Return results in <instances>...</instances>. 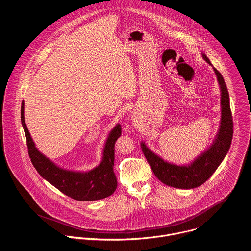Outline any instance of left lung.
I'll list each match as a JSON object with an SVG mask.
<instances>
[{"mask_svg": "<svg viewBox=\"0 0 251 251\" xmlns=\"http://www.w3.org/2000/svg\"><path fill=\"white\" fill-rule=\"evenodd\" d=\"M202 58L212 66L204 53ZM213 68L221 88V106L222 118L220 129L212 144L198 156L189 165H175L162 159L151 151L145 142H141V148L144 153L155 176L167 186L176 189L190 190L195 189L206 182L210 176L219 168L226 155L227 154L233 134V122L229 105V94L223 75L217 68Z\"/></svg>", "mask_w": 251, "mask_h": 251, "instance_id": "1", "label": "left lung"}]
</instances>
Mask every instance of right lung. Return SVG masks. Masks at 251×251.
Here are the masks:
<instances>
[{
  "mask_svg": "<svg viewBox=\"0 0 251 251\" xmlns=\"http://www.w3.org/2000/svg\"><path fill=\"white\" fill-rule=\"evenodd\" d=\"M25 103H22L21 120L26 138V145L30 161L38 173L50 184L67 197L81 201H97L111 196L117 188V178L113 171L115 142L121 136V125L110 131L104 144L102 160L98 166L88 172H75L65 170L35 147L25 122Z\"/></svg>",
  "mask_w": 251,
  "mask_h": 251,
  "instance_id": "add662e5",
  "label": "right lung"
}]
</instances>
